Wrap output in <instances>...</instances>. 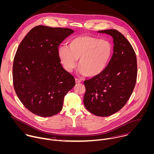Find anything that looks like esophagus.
I'll return each mask as SVG.
<instances>
[{
    "label": "esophagus",
    "mask_w": 154,
    "mask_h": 154,
    "mask_svg": "<svg viewBox=\"0 0 154 154\" xmlns=\"http://www.w3.org/2000/svg\"><path fill=\"white\" fill-rule=\"evenodd\" d=\"M75 83L76 84H78V83H80L82 82L79 80V79H75Z\"/></svg>",
    "instance_id": "1"
}]
</instances>
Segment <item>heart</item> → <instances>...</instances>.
<instances>
[{
	"label": "heart",
	"instance_id": "heart-1",
	"mask_svg": "<svg viewBox=\"0 0 154 154\" xmlns=\"http://www.w3.org/2000/svg\"><path fill=\"white\" fill-rule=\"evenodd\" d=\"M112 51V46L108 40L81 35L71 40L68 47H59L58 56L68 72L73 71L80 59L79 72L89 77H95L107 68Z\"/></svg>",
	"mask_w": 154,
	"mask_h": 154
}]
</instances>
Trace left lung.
Instances as JSON below:
<instances>
[{"label": "left lung", "mask_w": 154, "mask_h": 154, "mask_svg": "<svg viewBox=\"0 0 154 154\" xmlns=\"http://www.w3.org/2000/svg\"><path fill=\"white\" fill-rule=\"evenodd\" d=\"M113 38L114 53L103 73L84 82L83 103L86 109L99 117L120 111L130 98L137 80L135 51L126 37L116 29L98 31Z\"/></svg>", "instance_id": "obj_1"}]
</instances>
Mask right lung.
<instances>
[{
  "mask_svg": "<svg viewBox=\"0 0 154 154\" xmlns=\"http://www.w3.org/2000/svg\"><path fill=\"white\" fill-rule=\"evenodd\" d=\"M74 31L38 25L20 43L13 66L16 93L24 106L43 117L61 111L64 97L75 86L74 77L60 64V44Z\"/></svg>",
  "mask_w": 154,
  "mask_h": 154,
  "instance_id": "add662e5",
  "label": "right lung"
}]
</instances>
